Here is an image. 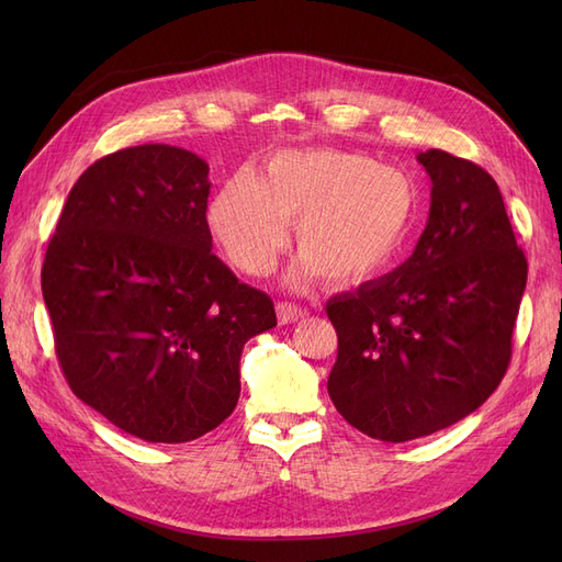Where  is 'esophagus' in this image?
<instances>
[{
    "mask_svg": "<svg viewBox=\"0 0 562 562\" xmlns=\"http://www.w3.org/2000/svg\"><path fill=\"white\" fill-rule=\"evenodd\" d=\"M277 314H279V323H283L285 326V323H295L302 316H307V310H302V307H297V304H291V302H279Z\"/></svg>",
    "mask_w": 562,
    "mask_h": 562,
    "instance_id": "34e87169",
    "label": "esophagus"
}]
</instances>
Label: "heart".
<instances>
[{"mask_svg":"<svg viewBox=\"0 0 562 562\" xmlns=\"http://www.w3.org/2000/svg\"><path fill=\"white\" fill-rule=\"evenodd\" d=\"M417 187L398 168L339 149H283L225 182L211 203V229L227 260L246 274L274 265L295 223L302 258L293 285L318 274L351 285L380 274L411 241Z\"/></svg>","mask_w":562,"mask_h":562,"instance_id":"1","label":"heart"}]
</instances>
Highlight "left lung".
<instances>
[{
    "label": "left lung",
    "instance_id": "8db88e82",
    "mask_svg": "<svg viewBox=\"0 0 562 562\" xmlns=\"http://www.w3.org/2000/svg\"><path fill=\"white\" fill-rule=\"evenodd\" d=\"M431 209L398 269L328 300V394L351 427L405 443L481 407L512 361L527 281L497 182L443 149L419 151Z\"/></svg>",
    "mask_w": 562,
    "mask_h": 562
}]
</instances>
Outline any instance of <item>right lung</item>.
Instances as JSON below:
<instances>
[{"instance_id": "obj_1", "label": "right lung", "mask_w": 562, "mask_h": 562, "mask_svg": "<svg viewBox=\"0 0 562 562\" xmlns=\"http://www.w3.org/2000/svg\"><path fill=\"white\" fill-rule=\"evenodd\" d=\"M209 164L171 145L98 159L67 194L42 267L75 394L147 443H187L241 394V351L271 297L211 250Z\"/></svg>"}]
</instances>
